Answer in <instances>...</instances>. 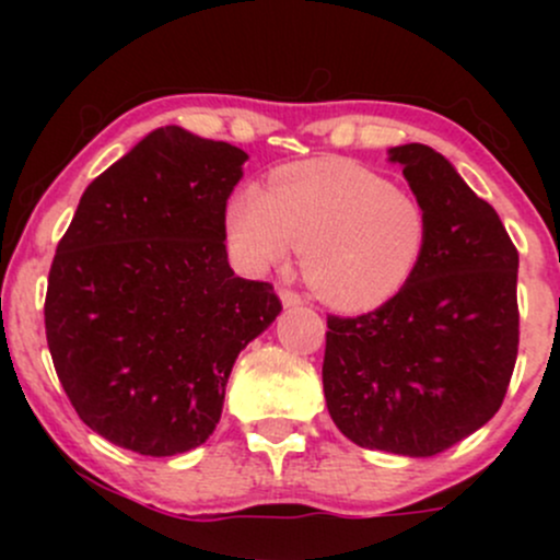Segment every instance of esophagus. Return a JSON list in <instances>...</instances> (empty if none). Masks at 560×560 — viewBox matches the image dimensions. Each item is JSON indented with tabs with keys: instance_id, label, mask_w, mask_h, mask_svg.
Returning <instances> with one entry per match:
<instances>
[{
	"instance_id": "obj_1",
	"label": "esophagus",
	"mask_w": 560,
	"mask_h": 560,
	"mask_svg": "<svg viewBox=\"0 0 560 560\" xmlns=\"http://www.w3.org/2000/svg\"><path fill=\"white\" fill-rule=\"evenodd\" d=\"M279 298H281V305L284 307H298V305H302V294H298L294 292V289H287V287H281L279 289Z\"/></svg>"
}]
</instances>
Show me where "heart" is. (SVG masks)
<instances>
[{
  "mask_svg": "<svg viewBox=\"0 0 560 560\" xmlns=\"http://www.w3.org/2000/svg\"><path fill=\"white\" fill-rule=\"evenodd\" d=\"M229 240L249 268L284 266L300 249L305 284L337 311H371L408 284L429 240L413 191L350 160H307L229 202Z\"/></svg>",
  "mask_w": 560,
  "mask_h": 560,
  "instance_id": "b5f03b06",
  "label": "heart"
}]
</instances>
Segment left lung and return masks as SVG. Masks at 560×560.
<instances>
[{
  "label": "left lung",
  "mask_w": 560,
  "mask_h": 560,
  "mask_svg": "<svg viewBox=\"0 0 560 560\" xmlns=\"http://www.w3.org/2000/svg\"><path fill=\"white\" fill-rule=\"evenodd\" d=\"M389 160L427 208V249L376 311L326 318L324 395L355 445L429 458L503 405L518 355V253L440 152L402 144Z\"/></svg>",
  "instance_id": "left-lung-1"
}]
</instances>
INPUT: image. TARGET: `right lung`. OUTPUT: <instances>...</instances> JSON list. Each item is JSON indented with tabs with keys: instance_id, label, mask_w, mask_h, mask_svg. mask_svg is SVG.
Returning a JSON list of instances; mask_svg holds the SVG:
<instances>
[{
	"instance_id": "obj_1",
	"label": "right lung",
	"mask_w": 560,
	"mask_h": 560,
	"mask_svg": "<svg viewBox=\"0 0 560 560\" xmlns=\"http://www.w3.org/2000/svg\"><path fill=\"white\" fill-rule=\"evenodd\" d=\"M247 152L178 126L83 191L49 268L44 326L81 421L139 455L213 434L236 355L273 324L268 281L234 276L226 199Z\"/></svg>"
}]
</instances>
